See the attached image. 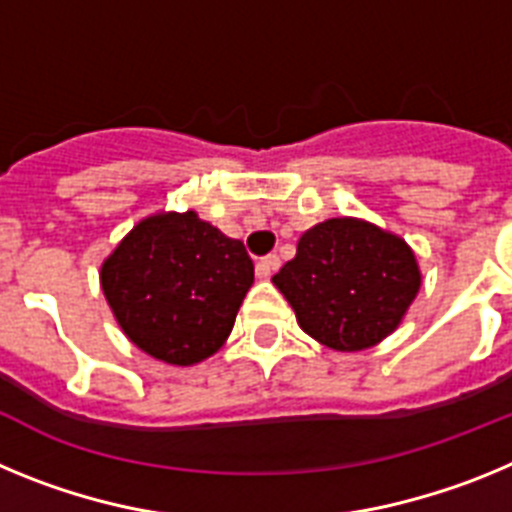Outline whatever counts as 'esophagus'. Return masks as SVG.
I'll return each instance as SVG.
<instances>
[{"mask_svg":"<svg viewBox=\"0 0 512 512\" xmlns=\"http://www.w3.org/2000/svg\"><path fill=\"white\" fill-rule=\"evenodd\" d=\"M279 264H282V261H279L277 253H269V256H264V259L256 261V277L269 279L271 274L279 269Z\"/></svg>","mask_w":512,"mask_h":512,"instance_id":"1","label":"esophagus"}]
</instances>
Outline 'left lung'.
I'll return each instance as SVG.
<instances>
[{
	"label": "left lung",
	"mask_w": 512,
	"mask_h": 512,
	"mask_svg": "<svg viewBox=\"0 0 512 512\" xmlns=\"http://www.w3.org/2000/svg\"><path fill=\"white\" fill-rule=\"evenodd\" d=\"M271 282L307 336L351 354L395 333L423 274L397 233L361 217H330L300 235L295 259Z\"/></svg>",
	"instance_id": "8db88e82"
}]
</instances>
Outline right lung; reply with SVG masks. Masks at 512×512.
Listing matches in <instances>:
<instances>
[{
    "label": "right lung",
    "instance_id": "add662e5",
    "mask_svg": "<svg viewBox=\"0 0 512 512\" xmlns=\"http://www.w3.org/2000/svg\"><path fill=\"white\" fill-rule=\"evenodd\" d=\"M99 284L133 346L164 364L194 366L228 341L253 261L194 210H161L112 248Z\"/></svg>",
    "mask_w": 512,
    "mask_h": 512
}]
</instances>
